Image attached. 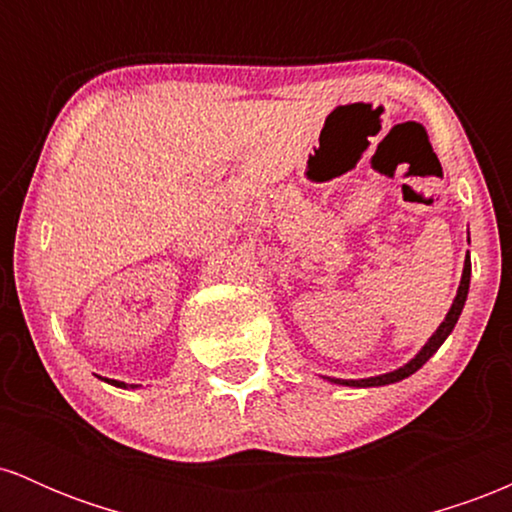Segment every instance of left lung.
Masks as SVG:
<instances>
[{"instance_id": "left-lung-1", "label": "left lung", "mask_w": 512, "mask_h": 512, "mask_svg": "<svg viewBox=\"0 0 512 512\" xmlns=\"http://www.w3.org/2000/svg\"><path fill=\"white\" fill-rule=\"evenodd\" d=\"M469 276H472V260H469V252L467 257H464V269H462V279H460V286H457V296L455 301H452L448 315H445V320L440 322L438 330L431 334V339L421 346V351L416 354L411 361L404 363V366H399L397 370H390V373H383V375H373V378H361V380H342V378H322L330 380L334 385H344V387H380V385H392V383H399V380L409 378V375H414L416 370H419L424 363L431 358L436 351L440 349V344L445 342V339L450 337V332L455 330L457 320H460L462 315V308H464V301H467V293H469Z\"/></svg>"}]
</instances>
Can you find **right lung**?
Here are the masks:
<instances>
[{
  "mask_svg": "<svg viewBox=\"0 0 512 512\" xmlns=\"http://www.w3.org/2000/svg\"><path fill=\"white\" fill-rule=\"evenodd\" d=\"M105 383H110V385H115V387H125V390H134V387H139V385H127V383H120V380H108V378H103Z\"/></svg>",
  "mask_w": 512,
  "mask_h": 512,
  "instance_id": "obj_1",
  "label": "right lung"
}]
</instances>
